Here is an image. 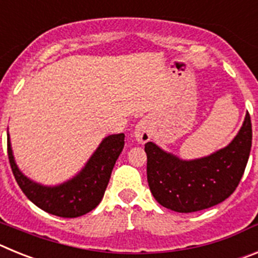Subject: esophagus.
I'll return each mask as SVG.
<instances>
[{"instance_id":"1","label":"esophagus","mask_w":258,"mask_h":258,"mask_svg":"<svg viewBox=\"0 0 258 258\" xmlns=\"http://www.w3.org/2000/svg\"><path fill=\"white\" fill-rule=\"evenodd\" d=\"M151 124L147 118H143L141 120L138 124L136 125V131H134V137H136V141L140 143H146L151 140L152 133H151Z\"/></svg>"}]
</instances>
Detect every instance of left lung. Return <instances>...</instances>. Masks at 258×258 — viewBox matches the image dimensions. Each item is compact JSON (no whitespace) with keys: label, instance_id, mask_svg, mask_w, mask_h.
I'll return each instance as SVG.
<instances>
[{"label":"left lung","instance_id":"left-lung-1","mask_svg":"<svg viewBox=\"0 0 258 258\" xmlns=\"http://www.w3.org/2000/svg\"><path fill=\"white\" fill-rule=\"evenodd\" d=\"M252 124L245 115L234 140L208 156L184 160L154 142L145 145L147 181L160 206L179 212L203 211L217 206L238 187L249 157Z\"/></svg>","mask_w":258,"mask_h":258}]
</instances>
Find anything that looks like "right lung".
Returning a JSON list of instances; mask_svg holds the SVG:
<instances>
[{"instance_id":"1","label":"right lung","mask_w":258,"mask_h":258,"mask_svg":"<svg viewBox=\"0 0 258 258\" xmlns=\"http://www.w3.org/2000/svg\"><path fill=\"white\" fill-rule=\"evenodd\" d=\"M124 133L103 138L83 169L56 186H45L32 181L18 168L8 132L9 161L19 187L38 208L58 217H80L101 203L116 160L124 149Z\"/></svg>"}]
</instances>
